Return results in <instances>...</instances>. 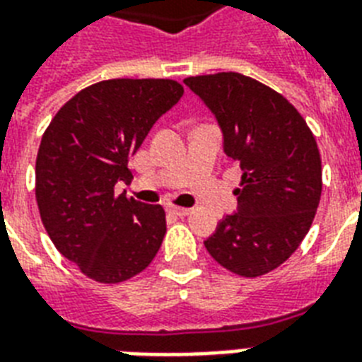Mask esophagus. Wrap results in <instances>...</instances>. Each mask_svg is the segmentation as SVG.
I'll use <instances>...</instances> for the list:
<instances>
[{
	"label": "esophagus",
	"mask_w": 362,
	"mask_h": 362,
	"mask_svg": "<svg viewBox=\"0 0 362 362\" xmlns=\"http://www.w3.org/2000/svg\"><path fill=\"white\" fill-rule=\"evenodd\" d=\"M170 212V214L175 216H180V218H184V216H189L192 214V209H182V206H169L167 209Z\"/></svg>",
	"instance_id": "1"
}]
</instances>
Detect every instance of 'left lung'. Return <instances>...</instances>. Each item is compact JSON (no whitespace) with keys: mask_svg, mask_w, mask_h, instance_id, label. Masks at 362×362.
<instances>
[{"mask_svg":"<svg viewBox=\"0 0 362 362\" xmlns=\"http://www.w3.org/2000/svg\"><path fill=\"white\" fill-rule=\"evenodd\" d=\"M223 131V150L240 163L238 212L226 216L209 253L244 278L291 257L321 199V156L314 133L281 93L240 73L187 76Z\"/></svg>","mask_w":362,"mask_h":362,"instance_id":"8db88e82","label":"left lung"}]
</instances>
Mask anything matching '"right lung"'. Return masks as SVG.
Listing matches in <instances>:
<instances>
[{
	"label": "right lung",
	"mask_w": 362,
	"mask_h": 362,
	"mask_svg": "<svg viewBox=\"0 0 362 362\" xmlns=\"http://www.w3.org/2000/svg\"><path fill=\"white\" fill-rule=\"evenodd\" d=\"M184 95L170 78H112L84 88L56 112L35 161V199L48 237L82 274L120 284L146 269L163 242L159 204L116 195L127 161Z\"/></svg>",
	"instance_id": "right-lung-1"
}]
</instances>
